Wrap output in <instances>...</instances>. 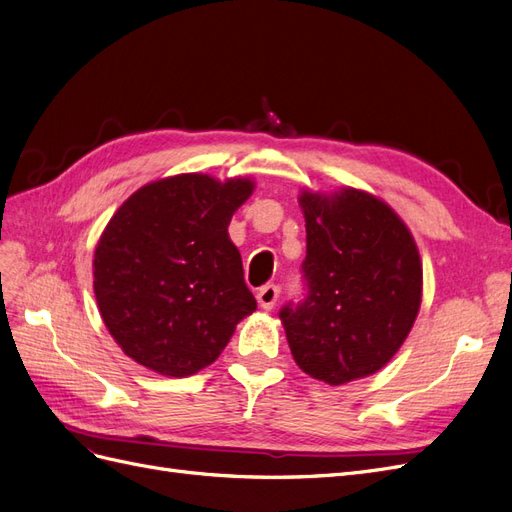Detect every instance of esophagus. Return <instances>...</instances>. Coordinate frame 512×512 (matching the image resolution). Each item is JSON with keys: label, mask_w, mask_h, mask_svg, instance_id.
Listing matches in <instances>:
<instances>
[{"label": "esophagus", "mask_w": 512, "mask_h": 512, "mask_svg": "<svg viewBox=\"0 0 512 512\" xmlns=\"http://www.w3.org/2000/svg\"><path fill=\"white\" fill-rule=\"evenodd\" d=\"M256 299H258V305H260L262 309H273L275 303H277V299H280V288H277L275 284L262 286V288L258 290V294H256Z\"/></svg>", "instance_id": "esophagus-1"}]
</instances>
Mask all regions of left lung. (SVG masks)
Wrapping results in <instances>:
<instances>
[{
  "label": "left lung",
  "instance_id": "8db88e82",
  "mask_svg": "<svg viewBox=\"0 0 512 512\" xmlns=\"http://www.w3.org/2000/svg\"><path fill=\"white\" fill-rule=\"evenodd\" d=\"M307 256L301 303L280 309L297 365L339 386L389 363L421 307L423 265L408 226L367 192H303Z\"/></svg>",
  "mask_w": 512,
  "mask_h": 512
}]
</instances>
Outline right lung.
I'll return each instance as SVG.
<instances>
[{
  "mask_svg": "<svg viewBox=\"0 0 512 512\" xmlns=\"http://www.w3.org/2000/svg\"><path fill=\"white\" fill-rule=\"evenodd\" d=\"M250 179L185 173L136 190L106 224L94 292L108 333L130 359L185 378L211 365L256 309L228 224Z\"/></svg>",
  "mask_w": 512,
  "mask_h": 512,
  "instance_id": "add662e5",
  "label": "right lung"
}]
</instances>
